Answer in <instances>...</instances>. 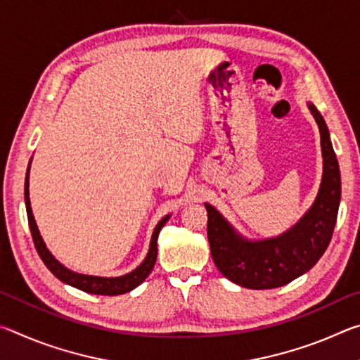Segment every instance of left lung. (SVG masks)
Here are the masks:
<instances>
[{
	"label": "left lung",
	"instance_id": "1",
	"mask_svg": "<svg viewBox=\"0 0 360 360\" xmlns=\"http://www.w3.org/2000/svg\"><path fill=\"white\" fill-rule=\"evenodd\" d=\"M309 111L319 125L324 174L314 205L295 227L278 238L248 241L205 203L212 260L225 278L241 288L275 289L294 281L318 264L332 240L341 197L340 168L324 119L313 105Z\"/></svg>",
	"mask_w": 360,
	"mask_h": 360
}]
</instances>
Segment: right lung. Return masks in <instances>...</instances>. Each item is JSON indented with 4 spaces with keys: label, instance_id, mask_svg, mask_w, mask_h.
Returning a JSON list of instances; mask_svg holds the SVG:
<instances>
[{
    "label": "right lung",
    "instance_id": "add662e5",
    "mask_svg": "<svg viewBox=\"0 0 360 360\" xmlns=\"http://www.w3.org/2000/svg\"><path fill=\"white\" fill-rule=\"evenodd\" d=\"M28 173H30V167L27 169V178H25V205H27V216H28V225L30 230H32V236H33V243L36 251H38L41 260L44 262L46 266L51 270L53 275H56L60 281H63L66 284L72 285V288H77L84 292H89V294H96V295H120L125 294V292H130L135 288H138L146 278L149 276V273L152 271V268L155 265L157 260V238L158 233L163 225L167 224L168 217L165 216L160 222L157 224V227L152 233L150 238V248L148 252V257L144 259V262L139 265L136 270H133L131 273L120 278H98V276H89V275H79V273H75L65 268L60 262L53 257V255L47 251V248L42 241L39 230L36 227L33 212H32V206H30V193H28Z\"/></svg>",
    "mask_w": 360,
    "mask_h": 360
}]
</instances>
